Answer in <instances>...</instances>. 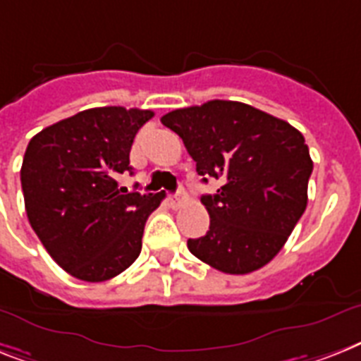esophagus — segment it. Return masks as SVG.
I'll return each instance as SVG.
<instances>
[{"instance_id":"esophagus-1","label":"esophagus","mask_w":361,"mask_h":361,"mask_svg":"<svg viewBox=\"0 0 361 361\" xmlns=\"http://www.w3.org/2000/svg\"><path fill=\"white\" fill-rule=\"evenodd\" d=\"M169 204H171V207H174V209H178V207H181L183 204H187L185 190H178L176 195L169 196Z\"/></svg>"}]
</instances>
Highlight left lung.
<instances>
[{
  "label": "left lung",
  "instance_id": "obj_1",
  "mask_svg": "<svg viewBox=\"0 0 361 361\" xmlns=\"http://www.w3.org/2000/svg\"><path fill=\"white\" fill-rule=\"evenodd\" d=\"M196 161L202 180L222 183L202 196L209 230L190 254L226 274H248L286 245L307 204L313 161L302 133L286 120L228 99L176 109L161 118Z\"/></svg>",
  "mask_w": 361,
  "mask_h": 361
}]
</instances>
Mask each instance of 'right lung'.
<instances>
[{
    "mask_svg": "<svg viewBox=\"0 0 361 361\" xmlns=\"http://www.w3.org/2000/svg\"><path fill=\"white\" fill-rule=\"evenodd\" d=\"M152 111L94 107L29 140L22 190L27 219L59 267L85 282L118 276L139 257L146 219L165 195L128 192L130 152Z\"/></svg>",
    "mask_w": 361,
    "mask_h": 361,
    "instance_id": "right-lung-1",
    "label": "right lung"
}]
</instances>
